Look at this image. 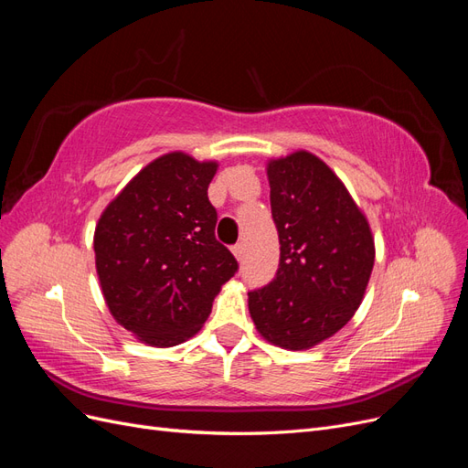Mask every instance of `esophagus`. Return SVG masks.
I'll return each mask as SVG.
<instances>
[{
  "label": "esophagus",
  "instance_id": "1",
  "mask_svg": "<svg viewBox=\"0 0 468 468\" xmlns=\"http://www.w3.org/2000/svg\"><path fill=\"white\" fill-rule=\"evenodd\" d=\"M232 253H234L238 261H242V258H244V244H236V246H232Z\"/></svg>",
  "mask_w": 468,
  "mask_h": 468
}]
</instances>
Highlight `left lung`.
Instances as JSON below:
<instances>
[{"mask_svg": "<svg viewBox=\"0 0 468 468\" xmlns=\"http://www.w3.org/2000/svg\"><path fill=\"white\" fill-rule=\"evenodd\" d=\"M281 258L271 282L250 291L258 332L282 349H308L356 314L375 263L365 215L320 158L294 152L267 164Z\"/></svg>", "mask_w": 468, "mask_h": 468, "instance_id": "1", "label": "left lung"}]
</instances>
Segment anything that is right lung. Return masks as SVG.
I'll return each instance as SVG.
<instances>
[{
	"mask_svg": "<svg viewBox=\"0 0 468 468\" xmlns=\"http://www.w3.org/2000/svg\"><path fill=\"white\" fill-rule=\"evenodd\" d=\"M217 162L183 152L148 164L97 222L93 250L105 303L140 342L172 347L201 330L220 287L238 271L215 238L208 183Z\"/></svg>",
	"mask_w": 468,
	"mask_h": 468,
	"instance_id": "right-lung-1",
	"label": "right lung"
}]
</instances>
